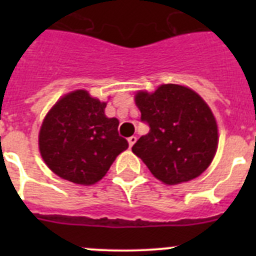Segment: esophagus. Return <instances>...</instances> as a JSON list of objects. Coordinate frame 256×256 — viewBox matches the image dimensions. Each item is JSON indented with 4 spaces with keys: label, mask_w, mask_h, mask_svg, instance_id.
I'll return each mask as SVG.
<instances>
[{
    "label": "esophagus",
    "mask_w": 256,
    "mask_h": 256,
    "mask_svg": "<svg viewBox=\"0 0 256 256\" xmlns=\"http://www.w3.org/2000/svg\"><path fill=\"white\" fill-rule=\"evenodd\" d=\"M136 141H137V138H136L134 136H132V137H130V138H128V144H130V148H132Z\"/></svg>",
    "instance_id": "34e87169"
}]
</instances>
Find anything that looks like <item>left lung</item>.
Here are the masks:
<instances>
[{
    "instance_id": "left-lung-1",
    "label": "left lung",
    "mask_w": 256,
    "mask_h": 256,
    "mask_svg": "<svg viewBox=\"0 0 256 256\" xmlns=\"http://www.w3.org/2000/svg\"><path fill=\"white\" fill-rule=\"evenodd\" d=\"M136 105L150 126L132 151L165 184H180L206 170L218 148L212 110L184 86L162 84L154 94L140 91Z\"/></svg>"
}]
</instances>
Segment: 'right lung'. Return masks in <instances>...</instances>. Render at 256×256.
<instances>
[{"label":"right lung","mask_w":256,"mask_h":256,"mask_svg":"<svg viewBox=\"0 0 256 256\" xmlns=\"http://www.w3.org/2000/svg\"><path fill=\"white\" fill-rule=\"evenodd\" d=\"M106 102L76 90L58 101L40 130L42 159L58 177L90 186L108 173L115 158L128 148L118 133L119 120L106 118Z\"/></svg>","instance_id":"obj_1"}]
</instances>
